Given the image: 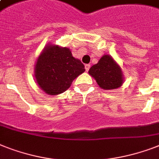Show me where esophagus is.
I'll return each instance as SVG.
<instances>
[{"mask_svg": "<svg viewBox=\"0 0 159 159\" xmlns=\"http://www.w3.org/2000/svg\"><path fill=\"white\" fill-rule=\"evenodd\" d=\"M90 67H91L90 64H86V65H85V69H86V72H88L89 69H90Z\"/></svg>", "mask_w": 159, "mask_h": 159, "instance_id": "1", "label": "esophagus"}]
</instances>
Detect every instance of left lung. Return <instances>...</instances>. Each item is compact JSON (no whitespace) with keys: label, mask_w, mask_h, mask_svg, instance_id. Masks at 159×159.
Masks as SVG:
<instances>
[{"label":"left lung","mask_w":159,"mask_h":159,"mask_svg":"<svg viewBox=\"0 0 159 159\" xmlns=\"http://www.w3.org/2000/svg\"><path fill=\"white\" fill-rule=\"evenodd\" d=\"M88 73L103 90H114L124 82V75L119 64L109 55H103Z\"/></svg>","instance_id":"1"}]
</instances>
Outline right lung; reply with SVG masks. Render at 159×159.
Wrapping results in <instances>:
<instances>
[{
	"instance_id": "1",
	"label": "right lung",
	"mask_w": 159,
	"mask_h": 159,
	"mask_svg": "<svg viewBox=\"0 0 159 159\" xmlns=\"http://www.w3.org/2000/svg\"><path fill=\"white\" fill-rule=\"evenodd\" d=\"M84 72L83 64L73 57L70 49L53 44L44 47L34 68L36 82L50 95L67 91L73 80Z\"/></svg>"
}]
</instances>
